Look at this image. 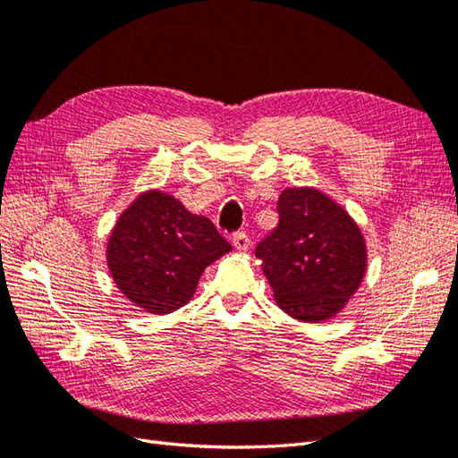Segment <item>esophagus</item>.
I'll list each match as a JSON object with an SVG mask.
<instances>
[{
  "instance_id": "obj_1",
  "label": "esophagus",
  "mask_w": 458,
  "mask_h": 458,
  "mask_svg": "<svg viewBox=\"0 0 458 458\" xmlns=\"http://www.w3.org/2000/svg\"><path fill=\"white\" fill-rule=\"evenodd\" d=\"M233 244H234V248H237L239 252H246L248 248H250V239H248V234L244 231H241V233H237L233 237Z\"/></svg>"
}]
</instances>
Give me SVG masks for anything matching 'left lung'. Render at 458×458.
Returning a JSON list of instances; mask_svg holds the SVG:
<instances>
[{
	"label": "left lung",
	"mask_w": 458,
	"mask_h": 458,
	"mask_svg": "<svg viewBox=\"0 0 458 458\" xmlns=\"http://www.w3.org/2000/svg\"><path fill=\"white\" fill-rule=\"evenodd\" d=\"M279 225L256 248L276 306L303 323L340 313L363 283L367 244L352 216L313 187L284 189Z\"/></svg>",
	"instance_id": "8db88e82"
}]
</instances>
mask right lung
<instances>
[{
    "label": "right lung",
    "instance_id": "1",
    "mask_svg": "<svg viewBox=\"0 0 458 458\" xmlns=\"http://www.w3.org/2000/svg\"><path fill=\"white\" fill-rule=\"evenodd\" d=\"M227 252L231 244L210 219L152 189L120 214L106 242V266L133 306L165 315L189 303L204 269Z\"/></svg>",
    "mask_w": 458,
    "mask_h": 458
}]
</instances>
